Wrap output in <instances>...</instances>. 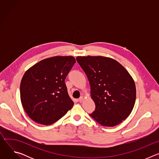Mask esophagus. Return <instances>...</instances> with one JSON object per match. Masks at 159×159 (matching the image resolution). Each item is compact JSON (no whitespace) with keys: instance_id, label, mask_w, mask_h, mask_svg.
<instances>
[{"instance_id":"1","label":"esophagus","mask_w":159,"mask_h":159,"mask_svg":"<svg viewBox=\"0 0 159 159\" xmlns=\"http://www.w3.org/2000/svg\"><path fill=\"white\" fill-rule=\"evenodd\" d=\"M83 101H84V98H83V97L81 96V97L79 99V102H82Z\"/></svg>"}]
</instances>
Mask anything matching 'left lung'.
<instances>
[{
  "instance_id": "8db88e82",
  "label": "left lung",
  "mask_w": 159,
  "mask_h": 159,
  "mask_svg": "<svg viewBox=\"0 0 159 159\" xmlns=\"http://www.w3.org/2000/svg\"><path fill=\"white\" fill-rule=\"evenodd\" d=\"M90 85L95 111L89 114L104 126H115L128 117L136 99V87L128 71L117 61L104 57H77Z\"/></svg>"
}]
</instances>
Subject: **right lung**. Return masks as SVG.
Returning a JSON list of instances; mask_svg holds the SVG:
<instances>
[{
    "mask_svg": "<svg viewBox=\"0 0 159 159\" xmlns=\"http://www.w3.org/2000/svg\"><path fill=\"white\" fill-rule=\"evenodd\" d=\"M75 61L71 56L48 58L25 72L20 85V101L34 121L52 125L72 107L65 80Z\"/></svg>",
    "mask_w": 159,
    "mask_h": 159,
    "instance_id": "obj_1",
    "label": "right lung"
}]
</instances>
